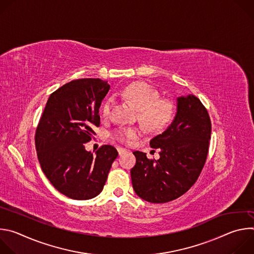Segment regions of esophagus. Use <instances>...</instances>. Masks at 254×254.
<instances>
[{"label":"esophagus","mask_w":254,"mask_h":254,"mask_svg":"<svg viewBox=\"0 0 254 254\" xmlns=\"http://www.w3.org/2000/svg\"><path fill=\"white\" fill-rule=\"evenodd\" d=\"M118 152H119V155L122 156V155H124L125 153H127V150H126V149H123V148H118Z\"/></svg>","instance_id":"1"}]
</instances>
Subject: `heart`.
Instances as JSON below:
<instances>
[{
	"mask_svg": "<svg viewBox=\"0 0 254 254\" xmlns=\"http://www.w3.org/2000/svg\"><path fill=\"white\" fill-rule=\"evenodd\" d=\"M120 94L130 101L138 110L139 121L143 126L152 130L164 129L173 120L175 115L174 103L165 98H160V93L150 84L135 82L127 85ZM113 100L107 99L101 108V114L107 118L111 114ZM139 135V130L135 127H122L115 132V137L124 143H129Z\"/></svg>",
	"mask_w": 254,
	"mask_h": 254,
	"instance_id": "obj_1",
	"label": "heart"
}]
</instances>
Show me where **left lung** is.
<instances>
[{"mask_svg":"<svg viewBox=\"0 0 254 254\" xmlns=\"http://www.w3.org/2000/svg\"><path fill=\"white\" fill-rule=\"evenodd\" d=\"M210 138V117L200 99L193 94L178 97L174 121L150 141L160 159L133 152L136 162L130 176L136 195L151 203H167L185 194L205 165Z\"/></svg>","mask_w":254,"mask_h":254,"instance_id":"8db88e82","label":"left lung"}]
</instances>
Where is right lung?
Wrapping results in <instances>:
<instances>
[{"label": "right lung", "mask_w": 254, "mask_h": 254, "mask_svg": "<svg viewBox=\"0 0 254 254\" xmlns=\"http://www.w3.org/2000/svg\"><path fill=\"white\" fill-rule=\"evenodd\" d=\"M110 88L99 78L64 84L49 96L36 128L41 169L54 188L71 199L96 197L119 156L110 144L101 146L95 155L84 148L95 134L92 127H99V107Z\"/></svg>", "instance_id": "add662e5"}]
</instances>
